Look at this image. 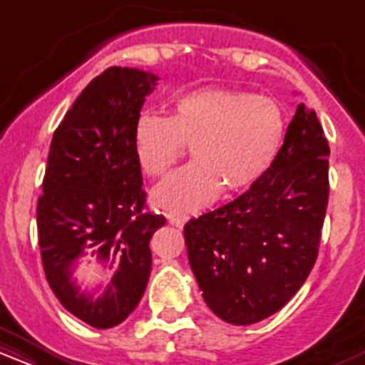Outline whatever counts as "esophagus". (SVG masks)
I'll return each instance as SVG.
<instances>
[{"label": "esophagus", "instance_id": "34e87169", "mask_svg": "<svg viewBox=\"0 0 365 365\" xmlns=\"http://www.w3.org/2000/svg\"><path fill=\"white\" fill-rule=\"evenodd\" d=\"M166 217H168V223L171 226H175V228H183V225H185L188 220V216L185 215H173V212H168Z\"/></svg>", "mask_w": 365, "mask_h": 365}]
</instances>
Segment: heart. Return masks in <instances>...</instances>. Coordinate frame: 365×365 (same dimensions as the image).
Masks as SVG:
<instances>
[{
	"label": "heart",
	"instance_id": "heart-1",
	"mask_svg": "<svg viewBox=\"0 0 365 365\" xmlns=\"http://www.w3.org/2000/svg\"><path fill=\"white\" fill-rule=\"evenodd\" d=\"M284 115L267 96L199 89L173 104L170 118L142 113L133 153L149 178H161L190 145L195 161L175 171L153 194L159 207L190 212L226 192H240L264 177L278 156Z\"/></svg>",
	"mask_w": 365,
	"mask_h": 365
}]
</instances>
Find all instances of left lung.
<instances>
[{
  "mask_svg": "<svg viewBox=\"0 0 365 365\" xmlns=\"http://www.w3.org/2000/svg\"><path fill=\"white\" fill-rule=\"evenodd\" d=\"M328 156L316 111L300 104L264 177L185 225L188 262L220 319L237 326L266 319L305 283L328 207Z\"/></svg>",
  "mask_w": 365,
  "mask_h": 365,
  "instance_id": "8db88e82",
  "label": "left lung"
}]
</instances>
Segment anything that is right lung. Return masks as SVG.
I'll use <instances>...</instances> for the list:
<instances>
[{
  "instance_id": "add662e5",
  "label": "right lung",
  "mask_w": 365,
  "mask_h": 365,
  "mask_svg": "<svg viewBox=\"0 0 365 365\" xmlns=\"http://www.w3.org/2000/svg\"><path fill=\"white\" fill-rule=\"evenodd\" d=\"M156 81L121 66L91 81L54 130L37 200L46 279L66 311L99 329L120 324L140 302L153 262L149 240L166 223L148 211L133 153V128ZM83 255L117 269L98 299L71 279Z\"/></svg>"
}]
</instances>
